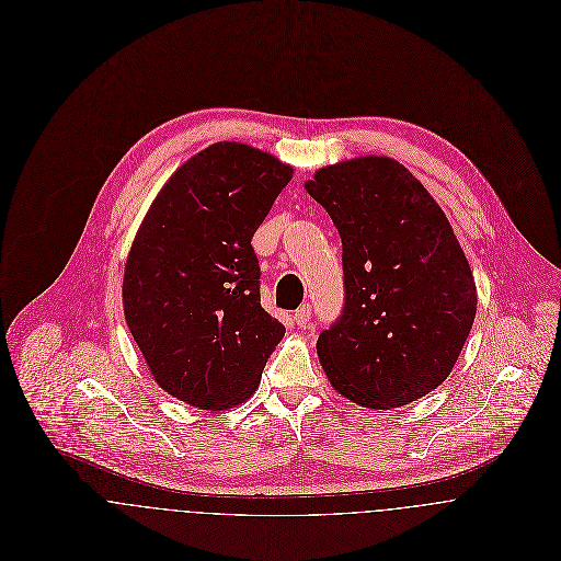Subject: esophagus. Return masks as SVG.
<instances>
[{"instance_id": "1", "label": "esophagus", "mask_w": 561, "mask_h": 561, "mask_svg": "<svg viewBox=\"0 0 561 561\" xmlns=\"http://www.w3.org/2000/svg\"><path fill=\"white\" fill-rule=\"evenodd\" d=\"M311 313H313L311 305H309V302H305V305L294 313V321H296L298 325H307V323L311 321Z\"/></svg>"}]
</instances>
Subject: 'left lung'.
Instances as JSON below:
<instances>
[{"label":"left lung","instance_id":"1","mask_svg":"<svg viewBox=\"0 0 561 561\" xmlns=\"http://www.w3.org/2000/svg\"><path fill=\"white\" fill-rule=\"evenodd\" d=\"M307 192L343 245V311L318 339L330 385L365 408L427 396L451 374L478 311L449 220L391 158L325 165Z\"/></svg>","mask_w":561,"mask_h":561}]
</instances>
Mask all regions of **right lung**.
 I'll return each instance as SVG.
<instances>
[{
  "label": "right lung",
  "mask_w": 561,
  "mask_h": 561,
  "mask_svg": "<svg viewBox=\"0 0 561 561\" xmlns=\"http://www.w3.org/2000/svg\"><path fill=\"white\" fill-rule=\"evenodd\" d=\"M294 168L240 142L185 161L127 256V325L165 393L205 410L248 400L285 334L261 309L252 236Z\"/></svg>",
  "instance_id": "right-lung-1"
}]
</instances>
